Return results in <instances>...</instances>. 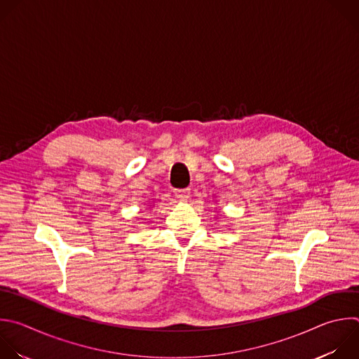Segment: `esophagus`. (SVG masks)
I'll use <instances>...</instances> for the list:
<instances>
[{
	"label": "esophagus",
	"mask_w": 359,
	"mask_h": 359,
	"mask_svg": "<svg viewBox=\"0 0 359 359\" xmlns=\"http://www.w3.org/2000/svg\"><path fill=\"white\" fill-rule=\"evenodd\" d=\"M175 194L179 200H187L190 197V189H175Z\"/></svg>",
	"instance_id": "1"
}]
</instances>
